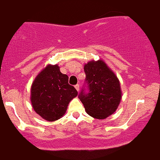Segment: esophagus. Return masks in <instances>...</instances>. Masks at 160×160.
Instances as JSON below:
<instances>
[{
    "instance_id": "34e87169",
    "label": "esophagus",
    "mask_w": 160,
    "mask_h": 160,
    "mask_svg": "<svg viewBox=\"0 0 160 160\" xmlns=\"http://www.w3.org/2000/svg\"><path fill=\"white\" fill-rule=\"evenodd\" d=\"M75 88H76L77 91H79V84H76V85H75Z\"/></svg>"
}]
</instances>
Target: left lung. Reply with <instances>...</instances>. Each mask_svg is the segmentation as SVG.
Segmentation results:
<instances>
[{"mask_svg":"<svg viewBox=\"0 0 160 160\" xmlns=\"http://www.w3.org/2000/svg\"><path fill=\"white\" fill-rule=\"evenodd\" d=\"M89 91L82 90L78 98L86 112L96 119L102 120L117 110L122 97L119 79L102 60L91 61L84 66Z\"/></svg>","mask_w":160,"mask_h":160,"instance_id":"obj_1","label":"left lung"}]
</instances>
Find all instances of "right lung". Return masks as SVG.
<instances>
[{"label":"right lung","mask_w":160,"mask_h":160,"mask_svg":"<svg viewBox=\"0 0 160 160\" xmlns=\"http://www.w3.org/2000/svg\"><path fill=\"white\" fill-rule=\"evenodd\" d=\"M68 81V76L61 72L58 64L47 65L31 88V102L36 113L47 121L63 117L69 102L78 95Z\"/></svg>","instance_id":"1"}]
</instances>
